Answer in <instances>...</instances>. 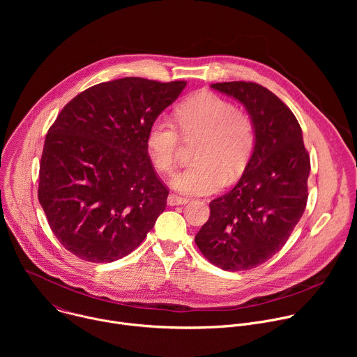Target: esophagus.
Instances as JSON below:
<instances>
[{
    "mask_svg": "<svg viewBox=\"0 0 357 357\" xmlns=\"http://www.w3.org/2000/svg\"><path fill=\"white\" fill-rule=\"evenodd\" d=\"M189 202V199L186 197H182V196H178V195H174L171 193L167 199V203L169 206H176V205H186V203Z\"/></svg>",
    "mask_w": 357,
    "mask_h": 357,
    "instance_id": "1",
    "label": "esophagus"
}]
</instances>
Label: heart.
<instances>
[{"mask_svg":"<svg viewBox=\"0 0 357 357\" xmlns=\"http://www.w3.org/2000/svg\"><path fill=\"white\" fill-rule=\"evenodd\" d=\"M174 117L185 138L200 135L193 154L196 162L171 181L175 190L183 195H209L220 190L226 181L233 182L243 175L257 142L256 126L245 112L213 91L202 90L178 105ZM176 126L171 119L160 116L146 131L148 157L164 175L175 168L181 142Z\"/></svg>","mask_w":357,"mask_h":357,"instance_id":"heart-1","label":"heart"}]
</instances>
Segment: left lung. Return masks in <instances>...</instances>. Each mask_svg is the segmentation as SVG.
<instances>
[{
	"label": "left lung",
	"instance_id": "8db88e82",
	"mask_svg": "<svg viewBox=\"0 0 357 357\" xmlns=\"http://www.w3.org/2000/svg\"><path fill=\"white\" fill-rule=\"evenodd\" d=\"M212 87L245 107L257 142L237 185L209 203V220L195 243L212 264L243 271L266 263L287 243L307 206L311 160L298 120L273 91L252 82Z\"/></svg>",
	"mask_w": 357,
	"mask_h": 357
}]
</instances>
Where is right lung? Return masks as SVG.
<instances>
[{
    "label": "right lung",
    "mask_w": 357,
    "mask_h": 357,
    "mask_svg": "<svg viewBox=\"0 0 357 357\" xmlns=\"http://www.w3.org/2000/svg\"><path fill=\"white\" fill-rule=\"evenodd\" d=\"M123 77L79 93L49 128L38 199L61 244L89 263L135 250L165 211L168 188L145 148L149 124L185 89Z\"/></svg>",
    "instance_id": "add662e5"
}]
</instances>
